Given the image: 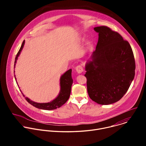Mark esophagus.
<instances>
[{"instance_id": "obj_1", "label": "esophagus", "mask_w": 146, "mask_h": 146, "mask_svg": "<svg viewBox=\"0 0 146 146\" xmlns=\"http://www.w3.org/2000/svg\"><path fill=\"white\" fill-rule=\"evenodd\" d=\"M76 72L78 73V74H81L83 72H84V70H83V68L81 66L78 65L76 68Z\"/></svg>"}]
</instances>
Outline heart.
I'll use <instances>...</instances> for the list:
<instances>
[{
    "mask_svg": "<svg viewBox=\"0 0 146 146\" xmlns=\"http://www.w3.org/2000/svg\"><path fill=\"white\" fill-rule=\"evenodd\" d=\"M81 40L82 41H83L84 40V38H81ZM92 44L91 42V41H88V42L87 43V50L88 51H90L92 49Z\"/></svg>",
    "mask_w": 146,
    "mask_h": 146,
    "instance_id": "heart-1",
    "label": "heart"
}]
</instances>
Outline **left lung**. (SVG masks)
<instances>
[{
    "mask_svg": "<svg viewBox=\"0 0 146 146\" xmlns=\"http://www.w3.org/2000/svg\"><path fill=\"white\" fill-rule=\"evenodd\" d=\"M98 33L95 51L86 64L87 91L95 102L108 105L120 100L129 89L135 74V61L129 43L105 26Z\"/></svg>",
    "mask_w": 146,
    "mask_h": 146,
    "instance_id": "1",
    "label": "left lung"
}]
</instances>
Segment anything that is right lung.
Returning <instances> with one entry per match:
<instances>
[{
	"label": "right lung",
	"instance_id": "right-lung-1",
	"mask_svg": "<svg viewBox=\"0 0 146 146\" xmlns=\"http://www.w3.org/2000/svg\"><path fill=\"white\" fill-rule=\"evenodd\" d=\"M25 44V40L23 42V44L21 46V48L18 52L15 58V62H14V68L15 67L16 65V62L18 59V56H19L21 52L23 47ZM15 71H14V73ZM15 79L17 81V78L15 77V75H14ZM60 91L59 92L58 95L52 100H51L50 102L48 103H37L34 101L31 100L30 99H29L28 97H25L21 90H20L21 92H22L23 96L25 97V99L31 105L33 106L34 107L40 109H42V110H54L57 108H60L63 105L67 102V100L69 99L70 92H71V88L73 84V79L72 78V69H69L67 70L65 73H64L63 74H62L60 77ZM18 84V83H17Z\"/></svg>",
	"mask_w": 146,
	"mask_h": 146
}]
</instances>
